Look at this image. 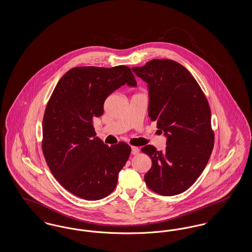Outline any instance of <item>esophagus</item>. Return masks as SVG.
Here are the masks:
<instances>
[{
    "label": "esophagus",
    "instance_id": "34e87169",
    "mask_svg": "<svg viewBox=\"0 0 252 252\" xmlns=\"http://www.w3.org/2000/svg\"><path fill=\"white\" fill-rule=\"evenodd\" d=\"M140 152L139 147L137 146H131V154L132 155H137Z\"/></svg>",
    "mask_w": 252,
    "mask_h": 252
}]
</instances>
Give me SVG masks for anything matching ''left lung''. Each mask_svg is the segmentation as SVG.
I'll return each mask as SVG.
<instances>
[{"label":"left lung","instance_id":"1","mask_svg":"<svg viewBox=\"0 0 252 252\" xmlns=\"http://www.w3.org/2000/svg\"><path fill=\"white\" fill-rule=\"evenodd\" d=\"M133 72L148 83V116L167 137L164 151L151 144L142 151L152 166L147 187L160 195L185 192L201 175L215 145L211 108L190 72L171 60H152Z\"/></svg>","mask_w":252,"mask_h":252}]
</instances>
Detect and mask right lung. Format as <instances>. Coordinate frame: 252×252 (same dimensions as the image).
I'll use <instances>...</instances> for the list:
<instances>
[{
  "label": "right lung",
  "instance_id": "add662e5",
  "mask_svg": "<svg viewBox=\"0 0 252 252\" xmlns=\"http://www.w3.org/2000/svg\"><path fill=\"white\" fill-rule=\"evenodd\" d=\"M125 84L137 85L127 66L75 67L60 78L45 108L41 146L46 163L62 187L86 200L113 192L130 155L126 143L108 146L94 127L105 100Z\"/></svg>",
  "mask_w": 252,
  "mask_h": 252
}]
</instances>
